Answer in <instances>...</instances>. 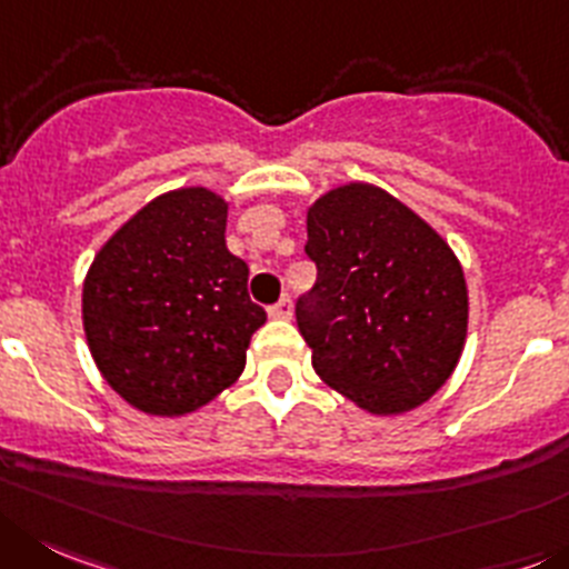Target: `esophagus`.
I'll list each match as a JSON object with an SVG mask.
<instances>
[{
  "label": "esophagus",
  "mask_w": 569,
  "mask_h": 569,
  "mask_svg": "<svg viewBox=\"0 0 569 569\" xmlns=\"http://www.w3.org/2000/svg\"><path fill=\"white\" fill-rule=\"evenodd\" d=\"M291 309H295V306H291V297H280L274 306H269V317H274V320H289Z\"/></svg>",
  "instance_id": "esophagus-1"
}]
</instances>
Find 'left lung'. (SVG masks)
I'll return each mask as SVG.
<instances>
[{
    "label": "left lung",
    "instance_id": "8db88e82",
    "mask_svg": "<svg viewBox=\"0 0 569 569\" xmlns=\"http://www.w3.org/2000/svg\"><path fill=\"white\" fill-rule=\"evenodd\" d=\"M317 283L297 328L317 376L373 416H401L458 368L469 291L449 243L376 184L328 190L306 216Z\"/></svg>",
    "mask_w": 569,
    "mask_h": 569
}]
</instances>
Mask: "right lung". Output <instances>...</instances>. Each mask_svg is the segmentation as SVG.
Returning <instances> with one entry per match:
<instances>
[{
  "mask_svg": "<svg viewBox=\"0 0 569 569\" xmlns=\"http://www.w3.org/2000/svg\"><path fill=\"white\" fill-rule=\"evenodd\" d=\"M227 201L179 188L137 210L94 254L83 331L111 390L148 416H188L236 385L267 311L227 249Z\"/></svg>",
  "mask_w": 569,
  "mask_h": 569,
  "instance_id": "1",
  "label": "right lung"
}]
</instances>
